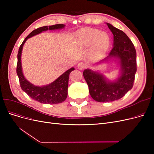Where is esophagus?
Listing matches in <instances>:
<instances>
[{
	"mask_svg": "<svg viewBox=\"0 0 154 154\" xmlns=\"http://www.w3.org/2000/svg\"><path fill=\"white\" fill-rule=\"evenodd\" d=\"M77 67H78V69H84L85 67H87V64L85 62H80L78 63Z\"/></svg>",
	"mask_w": 154,
	"mask_h": 154,
	"instance_id": "1",
	"label": "esophagus"
}]
</instances>
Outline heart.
I'll return each instance as SVG.
<instances>
[{
	"label": "heart",
	"instance_id": "obj_1",
	"mask_svg": "<svg viewBox=\"0 0 154 154\" xmlns=\"http://www.w3.org/2000/svg\"><path fill=\"white\" fill-rule=\"evenodd\" d=\"M76 37L78 44L81 47L91 45L90 53L94 58L101 57L109 47V36L98 29L83 28L76 32Z\"/></svg>",
	"mask_w": 154,
	"mask_h": 154
}]
</instances>
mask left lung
Wrapping results in <instances>:
<instances>
[{
  "label": "left lung",
  "mask_w": 154,
  "mask_h": 154,
  "mask_svg": "<svg viewBox=\"0 0 154 154\" xmlns=\"http://www.w3.org/2000/svg\"><path fill=\"white\" fill-rule=\"evenodd\" d=\"M106 24L114 35V44L109 56L101 62L118 58L121 74L117 80L110 82L103 74L91 69L83 71L90 94L97 102H111L123 97L132 88L137 71L136 51L132 41L123 31L109 23Z\"/></svg>",
  "instance_id": "8db88e82"
}]
</instances>
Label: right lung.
I'll return each instance as SVG.
<instances>
[{
  "label": "right lung",
  "mask_w": 154,
  "mask_h": 154,
  "mask_svg": "<svg viewBox=\"0 0 154 154\" xmlns=\"http://www.w3.org/2000/svg\"><path fill=\"white\" fill-rule=\"evenodd\" d=\"M64 27V24H60L49 26H43L37 28L32 31L26 37L20 45L19 49H18V53L17 54L18 62L17 65V74L18 76V79H19L20 87L22 91H24L32 99L38 101L41 103L58 104L62 103L63 101L66 100L67 96L69 76L70 73L74 71V68L72 67L69 69L58 77L55 81L49 85L42 87L35 86L27 81L23 75L21 64V54L23 45H24L26 41L30 37L38 35L42 31H47L48 29L54 30L62 29Z\"/></svg>",
  "instance_id": "add662e5"
}]
</instances>
